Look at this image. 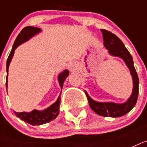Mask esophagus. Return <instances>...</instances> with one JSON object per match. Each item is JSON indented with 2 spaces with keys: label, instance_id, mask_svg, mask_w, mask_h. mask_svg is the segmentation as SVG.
Returning <instances> with one entry per match:
<instances>
[{
  "label": "esophagus",
  "instance_id": "34e87169",
  "mask_svg": "<svg viewBox=\"0 0 147 147\" xmlns=\"http://www.w3.org/2000/svg\"><path fill=\"white\" fill-rule=\"evenodd\" d=\"M69 69L71 71H76L78 69V64L76 62H71L69 65Z\"/></svg>",
  "mask_w": 147,
  "mask_h": 147
}]
</instances>
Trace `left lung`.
Wrapping results in <instances>:
<instances>
[{"instance_id":"8db88e82","label":"left lung","mask_w":147,"mask_h":147,"mask_svg":"<svg viewBox=\"0 0 147 147\" xmlns=\"http://www.w3.org/2000/svg\"><path fill=\"white\" fill-rule=\"evenodd\" d=\"M100 31L103 35L104 46L108 50L110 55L121 58L124 61L128 69H130L134 85L132 94L126 102L123 104H117L114 102H98L93 100L88 95L87 92L85 91V92L90 107L96 114L104 117H118L127 114L136 105L139 93V78L134 65L132 55L124 47L123 42L115 34L111 33L110 31L103 29H101Z\"/></svg>"}]
</instances>
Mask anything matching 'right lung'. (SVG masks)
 <instances>
[{
  "label": "right lung",
  "instance_id": "add662e5",
  "mask_svg": "<svg viewBox=\"0 0 147 147\" xmlns=\"http://www.w3.org/2000/svg\"><path fill=\"white\" fill-rule=\"evenodd\" d=\"M41 29L38 27H34V26H26L24 27L21 30V32L19 33V35L17 36V39L15 40L13 46L12 47V49L10 51V53L7 60V79H6V87L7 88V76H8V69L9 65L11 62L13 54H14V50L19 47L20 45L26 42L29 39L33 37L36 34L40 33ZM69 70H65L62 72L59 73L58 76V80L61 88L63 87V83H64L65 78L69 76ZM60 100L61 98L60 95L59 96L58 99L56 100L54 104L47 107V109L43 111H38V110H33L30 112H16L14 111L15 114L17 117H20L22 121H25L26 123H30L31 125H41L47 123L49 121H53L54 119L56 118V117L59 114V107H60Z\"/></svg>",
  "mask_w": 147,
  "mask_h": 147
}]
</instances>
